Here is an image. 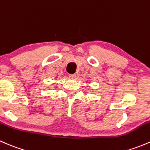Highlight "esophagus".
<instances>
[{"instance_id": "esophagus-1", "label": "esophagus", "mask_w": 150, "mask_h": 150, "mask_svg": "<svg viewBox=\"0 0 150 150\" xmlns=\"http://www.w3.org/2000/svg\"><path fill=\"white\" fill-rule=\"evenodd\" d=\"M69 78H71V79L74 80L76 78V75H75V74H72V75H69Z\"/></svg>"}]
</instances>
